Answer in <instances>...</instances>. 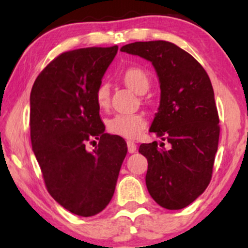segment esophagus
I'll return each instance as SVG.
<instances>
[{
	"label": "esophagus",
	"instance_id": "esophagus-1",
	"mask_svg": "<svg viewBox=\"0 0 248 248\" xmlns=\"http://www.w3.org/2000/svg\"><path fill=\"white\" fill-rule=\"evenodd\" d=\"M127 147H128V153L133 154L136 152V144L134 143L133 141H128L127 142Z\"/></svg>",
	"mask_w": 248,
	"mask_h": 248
}]
</instances>
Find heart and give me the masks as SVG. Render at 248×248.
Returning <instances> with one entry per match:
<instances>
[{
    "label": "heart",
    "instance_id": "b5f03b06",
    "mask_svg": "<svg viewBox=\"0 0 248 248\" xmlns=\"http://www.w3.org/2000/svg\"><path fill=\"white\" fill-rule=\"evenodd\" d=\"M122 79L128 87L138 93H144L149 88V77L143 69L129 66L122 73ZM95 101L99 107L105 108L109 102V85L101 82L95 90ZM147 118L142 113H119L108 120V129L115 135L128 140H135L147 127Z\"/></svg>",
    "mask_w": 248,
    "mask_h": 248
}]
</instances>
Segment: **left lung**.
Returning a JSON list of instances; mask_svg holds the SVG:
<instances>
[{"label":"left lung","mask_w":248,"mask_h":248,"mask_svg":"<svg viewBox=\"0 0 248 248\" xmlns=\"http://www.w3.org/2000/svg\"><path fill=\"white\" fill-rule=\"evenodd\" d=\"M121 51L152 62L161 84L160 108L150 132L171 149H161L156 141L139 148L148 160L147 189L164 209H183L212 177L220 127L211 81L204 67L173 43L135 42Z\"/></svg>","instance_id":"obj_1"}]
</instances>
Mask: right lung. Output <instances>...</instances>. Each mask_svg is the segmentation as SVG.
<instances>
[{"instance_id": "obj_1", "label": "right lung", "mask_w": 248, "mask_h": 248, "mask_svg": "<svg viewBox=\"0 0 248 248\" xmlns=\"http://www.w3.org/2000/svg\"><path fill=\"white\" fill-rule=\"evenodd\" d=\"M118 45L62 52L33 82L30 136L45 186L67 211L92 217L114 193L127 144L105 133L95 90ZM98 144L92 152L88 143ZM94 147V146H93Z\"/></svg>"}]
</instances>
